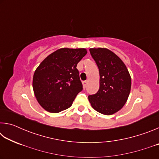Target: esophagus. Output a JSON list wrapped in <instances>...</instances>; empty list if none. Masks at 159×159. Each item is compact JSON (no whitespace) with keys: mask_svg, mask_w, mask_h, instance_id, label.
<instances>
[{"mask_svg":"<svg viewBox=\"0 0 159 159\" xmlns=\"http://www.w3.org/2000/svg\"><path fill=\"white\" fill-rule=\"evenodd\" d=\"M88 80H84V81H83V88H85L86 86L88 85Z\"/></svg>","mask_w":159,"mask_h":159,"instance_id":"obj_1","label":"esophagus"}]
</instances>
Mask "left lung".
Instances as JSON below:
<instances>
[{
  "mask_svg": "<svg viewBox=\"0 0 159 159\" xmlns=\"http://www.w3.org/2000/svg\"><path fill=\"white\" fill-rule=\"evenodd\" d=\"M90 55L99 71L98 93L88 96L93 108L111 115L124 106L131 88V78L123 61L106 48H90Z\"/></svg>",
  "mask_w": 159,
  "mask_h": 159,
  "instance_id": "8db88e82",
  "label": "left lung"
}]
</instances>
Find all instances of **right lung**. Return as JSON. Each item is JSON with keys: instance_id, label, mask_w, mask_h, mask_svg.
<instances>
[{"instance_id": "add662e5", "label": "right lung", "mask_w": 159, "mask_h": 159, "mask_svg": "<svg viewBox=\"0 0 159 159\" xmlns=\"http://www.w3.org/2000/svg\"><path fill=\"white\" fill-rule=\"evenodd\" d=\"M87 54L84 48H61L40 64L33 78V89L43 108L59 113L69 108L83 90L77 64Z\"/></svg>"}]
</instances>
